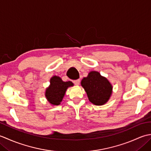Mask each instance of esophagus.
I'll list each match as a JSON object with an SVG mask.
<instances>
[{
  "instance_id": "esophagus-1",
  "label": "esophagus",
  "mask_w": 151,
  "mask_h": 151,
  "mask_svg": "<svg viewBox=\"0 0 151 151\" xmlns=\"http://www.w3.org/2000/svg\"><path fill=\"white\" fill-rule=\"evenodd\" d=\"M80 82H81V80L78 79V80H76V81H73V83H74V84H75V85H79Z\"/></svg>"
}]
</instances>
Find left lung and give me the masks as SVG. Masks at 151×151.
<instances>
[{
    "instance_id": "left-lung-1",
    "label": "left lung",
    "mask_w": 151,
    "mask_h": 151,
    "mask_svg": "<svg viewBox=\"0 0 151 151\" xmlns=\"http://www.w3.org/2000/svg\"><path fill=\"white\" fill-rule=\"evenodd\" d=\"M81 85L84 88L89 101L95 105H103L110 99L112 86L108 80L97 71H91L84 78Z\"/></svg>"
}]
</instances>
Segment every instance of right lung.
I'll use <instances>...</instances> for the list:
<instances>
[{
    "mask_svg": "<svg viewBox=\"0 0 151 151\" xmlns=\"http://www.w3.org/2000/svg\"><path fill=\"white\" fill-rule=\"evenodd\" d=\"M50 85L46 89L45 97L50 104L59 105L62 102L67 89L73 86L72 82H63L59 76H54L50 79Z\"/></svg>",
    "mask_w": 151,
    "mask_h": 151,
    "instance_id": "add662e5",
    "label": "right lung"
}]
</instances>
